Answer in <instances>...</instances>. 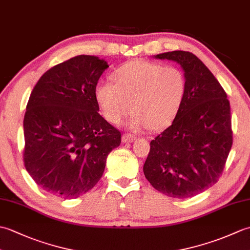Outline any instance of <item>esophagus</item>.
Masks as SVG:
<instances>
[{
    "mask_svg": "<svg viewBox=\"0 0 250 250\" xmlns=\"http://www.w3.org/2000/svg\"><path fill=\"white\" fill-rule=\"evenodd\" d=\"M122 143H132L135 141V136L132 135V134H129V133H125L124 135H122Z\"/></svg>",
    "mask_w": 250,
    "mask_h": 250,
    "instance_id": "esophagus-1",
    "label": "esophagus"
}]
</instances>
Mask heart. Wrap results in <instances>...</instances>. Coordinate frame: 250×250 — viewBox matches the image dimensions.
Segmentation results:
<instances>
[{
	"mask_svg": "<svg viewBox=\"0 0 250 250\" xmlns=\"http://www.w3.org/2000/svg\"><path fill=\"white\" fill-rule=\"evenodd\" d=\"M111 81L95 86V100L105 118L115 125H119L131 109L129 125L135 130L166 128L182 108L187 91L182 70L144 60L120 66Z\"/></svg>",
	"mask_w": 250,
	"mask_h": 250,
	"instance_id": "b5f03b06",
	"label": "heart"
}]
</instances>
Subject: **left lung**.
<instances>
[{
	"mask_svg": "<svg viewBox=\"0 0 250 250\" xmlns=\"http://www.w3.org/2000/svg\"><path fill=\"white\" fill-rule=\"evenodd\" d=\"M155 58L180 64L187 91L172 125L150 142L143 171L161 193L187 199L211 187L224 171L233 143L230 102L216 77L191 52L175 50Z\"/></svg>",
	"mask_w": 250,
	"mask_h": 250,
	"instance_id": "8db88e82",
	"label": "left lung"
}]
</instances>
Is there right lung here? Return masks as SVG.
<instances>
[{"label": "right lung", "mask_w": 250, "mask_h": 250, "mask_svg": "<svg viewBox=\"0 0 250 250\" xmlns=\"http://www.w3.org/2000/svg\"><path fill=\"white\" fill-rule=\"evenodd\" d=\"M107 62L81 55L43 74L23 119L25 169L46 192L75 199L102 177L121 133L99 114L94 89Z\"/></svg>", "instance_id": "obj_1"}]
</instances>
